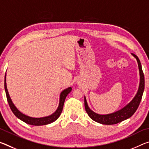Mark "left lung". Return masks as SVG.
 Listing matches in <instances>:
<instances>
[{
	"label": "left lung",
	"instance_id": "1",
	"mask_svg": "<svg viewBox=\"0 0 149 149\" xmlns=\"http://www.w3.org/2000/svg\"><path fill=\"white\" fill-rule=\"evenodd\" d=\"M132 56L136 58L138 63V67L139 70V75H140V82L138 88V91L136 92L135 96L134 97L128 104L126 105L124 107L121 109L117 111L105 115L98 114L92 111L87 104L86 96H84V104L85 108L87 114L94 121H96L99 123L103 125H114L120 123L124 120L129 119L133 115L137 109L140 102L142 99L144 89H145V77L142 70V66L139 58L135 54H131Z\"/></svg>",
	"mask_w": 149,
	"mask_h": 149
}]
</instances>
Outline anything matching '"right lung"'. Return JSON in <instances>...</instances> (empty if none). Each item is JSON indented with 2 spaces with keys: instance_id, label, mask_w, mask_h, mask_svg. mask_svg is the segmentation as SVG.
<instances>
[{
  "instance_id": "obj_1",
  "label": "right lung",
  "mask_w": 149,
  "mask_h": 149,
  "mask_svg": "<svg viewBox=\"0 0 149 149\" xmlns=\"http://www.w3.org/2000/svg\"><path fill=\"white\" fill-rule=\"evenodd\" d=\"M6 75L5 74V77H4V89H5V92L6 95V98L8 103L9 104V106L11 109L12 111L15 114V116L20 119L21 121L25 122L26 123L31 125H35V126H40V125H48L49 123H52L57 120L58 117L60 116L61 113H62L63 104H64V101L66 98V97L70 93V91H72V87H68L61 92L60 95V101H59V105L57 108V109L56 110V111L52 114L49 115V116L44 117H40V118H36V117H29L28 115H26L23 114L22 113H21L19 110L16 108V106L14 104L12 100L10 98V95H9L8 89H7L6 86Z\"/></svg>"
}]
</instances>
